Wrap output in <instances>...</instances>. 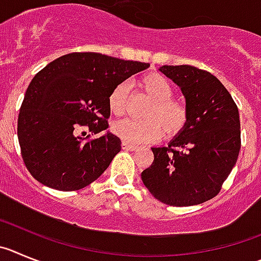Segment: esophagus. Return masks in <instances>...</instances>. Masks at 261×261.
Segmentation results:
<instances>
[{"label": "esophagus", "instance_id": "obj_1", "mask_svg": "<svg viewBox=\"0 0 261 261\" xmlns=\"http://www.w3.org/2000/svg\"><path fill=\"white\" fill-rule=\"evenodd\" d=\"M122 148H123V149H126V151H136V149H138V145H135V144H131V143H128V142H125V140H123V142H122Z\"/></svg>", "mask_w": 261, "mask_h": 261}]
</instances>
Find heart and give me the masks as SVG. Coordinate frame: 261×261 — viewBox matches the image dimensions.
<instances>
[{
  "instance_id": "heart-1",
  "label": "heart",
  "mask_w": 261,
  "mask_h": 261,
  "mask_svg": "<svg viewBox=\"0 0 261 261\" xmlns=\"http://www.w3.org/2000/svg\"><path fill=\"white\" fill-rule=\"evenodd\" d=\"M140 86L147 95L153 100L147 112L148 119L136 121L133 118H123L113 123L114 134L125 142L139 144V143L154 142L161 136L164 131L169 135H175L185 128L189 119V112L183 102L173 100V87L170 82L157 72L143 76ZM128 84L119 83L110 92L109 109L114 116H122L125 113L127 104Z\"/></svg>"
}]
</instances>
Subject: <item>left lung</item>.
<instances>
[{"label": "left lung", "mask_w": 261, "mask_h": 261, "mask_svg": "<svg viewBox=\"0 0 261 261\" xmlns=\"http://www.w3.org/2000/svg\"><path fill=\"white\" fill-rule=\"evenodd\" d=\"M160 71L182 91L189 119L168 147H152L153 163L142 180L157 200L190 206L215 198L241 149L238 108L215 75L190 65Z\"/></svg>", "instance_id": "1"}]
</instances>
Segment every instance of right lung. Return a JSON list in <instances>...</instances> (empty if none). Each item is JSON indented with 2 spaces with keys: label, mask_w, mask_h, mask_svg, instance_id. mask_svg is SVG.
Instances as JSON below:
<instances>
[{
  "label": "right lung",
  "mask_w": 261,
  "mask_h": 261,
  "mask_svg": "<svg viewBox=\"0 0 261 261\" xmlns=\"http://www.w3.org/2000/svg\"><path fill=\"white\" fill-rule=\"evenodd\" d=\"M148 67L88 51L62 56L37 72L18 117L20 151L32 177L60 191L97 179L121 151V139L108 131L110 92ZM81 127L106 134L88 140L77 134Z\"/></svg>",
  "instance_id": "obj_1"
}]
</instances>
